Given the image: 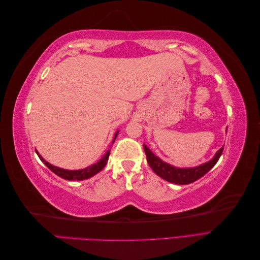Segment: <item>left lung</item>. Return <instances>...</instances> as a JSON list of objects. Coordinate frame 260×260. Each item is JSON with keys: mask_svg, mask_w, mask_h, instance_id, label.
Wrapping results in <instances>:
<instances>
[{"mask_svg": "<svg viewBox=\"0 0 260 260\" xmlns=\"http://www.w3.org/2000/svg\"><path fill=\"white\" fill-rule=\"evenodd\" d=\"M143 146H144V151L146 154V158H147L149 167L153 169V171L157 176H159L164 180H166L168 182L175 183V184H190L194 182V181L202 178L203 176H205L207 172L217 164L218 159L220 158V156H221L223 151V147H221L215 154L214 158L205 164L200 165L198 167L178 168L162 161L160 158H158V157L155 156L152 153L151 149H149L145 144H143Z\"/></svg>", "mask_w": 260, "mask_h": 260, "instance_id": "1", "label": "left lung"}]
</instances>
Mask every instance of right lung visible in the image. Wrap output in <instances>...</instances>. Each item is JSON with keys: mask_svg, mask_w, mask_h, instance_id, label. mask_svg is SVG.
Here are the masks:
<instances>
[{"mask_svg": "<svg viewBox=\"0 0 260 260\" xmlns=\"http://www.w3.org/2000/svg\"><path fill=\"white\" fill-rule=\"evenodd\" d=\"M117 135H118V131L116 132L115 135V138L113 140V143L115 142V140L117 138ZM37 152V151H36ZM39 158L41 159V161L45 165L46 167H48L50 170H52L55 175H57L58 177L65 179V180H75V181H80V180H85V179H89L93 176H95L96 174H99V172L103 169L105 167V165L107 164V160H108V156L109 154H111V151H107L106 154L102 157V158L95 162L94 165H91V166L86 167L84 169H80V170H66V169H61V168H58V167H55L53 166V165H51L50 162L46 161L43 157L39 154L37 152Z\"/></svg>", "mask_w": 260, "mask_h": 260, "instance_id": "add662e5", "label": "right lung"}]
</instances>
